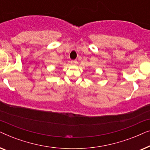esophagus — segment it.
<instances>
[{"label": "esophagus", "mask_w": 150, "mask_h": 150, "mask_svg": "<svg viewBox=\"0 0 150 150\" xmlns=\"http://www.w3.org/2000/svg\"><path fill=\"white\" fill-rule=\"evenodd\" d=\"M77 63H78V62H77L76 60H72V61H71V65H76Z\"/></svg>", "instance_id": "34e87169"}]
</instances>
